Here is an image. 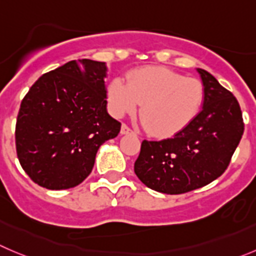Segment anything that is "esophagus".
I'll list each match as a JSON object with an SVG mask.
<instances>
[{
    "mask_svg": "<svg viewBox=\"0 0 256 256\" xmlns=\"http://www.w3.org/2000/svg\"><path fill=\"white\" fill-rule=\"evenodd\" d=\"M120 133H122V134H130V133H133V130H130V126H126V124H122Z\"/></svg>",
    "mask_w": 256,
    "mask_h": 256,
    "instance_id": "1",
    "label": "esophagus"
}]
</instances>
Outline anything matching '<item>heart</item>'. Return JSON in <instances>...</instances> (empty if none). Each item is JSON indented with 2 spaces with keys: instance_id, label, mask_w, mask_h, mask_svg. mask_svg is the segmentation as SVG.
Wrapping results in <instances>:
<instances>
[{
  "instance_id": "1",
  "label": "heart",
  "mask_w": 256,
  "mask_h": 256,
  "mask_svg": "<svg viewBox=\"0 0 256 256\" xmlns=\"http://www.w3.org/2000/svg\"><path fill=\"white\" fill-rule=\"evenodd\" d=\"M109 109L114 116L136 112L143 126L156 137L182 132L198 116L205 99L201 82L163 66H146L130 72L126 82L114 79L106 89Z\"/></svg>"
}]
</instances>
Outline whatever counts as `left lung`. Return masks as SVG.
<instances>
[{
  "mask_svg": "<svg viewBox=\"0 0 256 256\" xmlns=\"http://www.w3.org/2000/svg\"><path fill=\"white\" fill-rule=\"evenodd\" d=\"M202 110L187 128L162 140H143L134 172L147 187L180 194L204 187L225 172L244 133L239 103L206 70Z\"/></svg>",
  "mask_w": 256,
  "mask_h": 256,
  "instance_id": "left-lung-1",
  "label": "left lung"
}]
</instances>
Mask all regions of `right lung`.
<instances>
[{
    "mask_svg": "<svg viewBox=\"0 0 256 256\" xmlns=\"http://www.w3.org/2000/svg\"><path fill=\"white\" fill-rule=\"evenodd\" d=\"M106 65L72 60L38 78L21 102L16 150L38 186L68 190L90 174L99 147L120 123L106 112Z\"/></svg>",
    "mask_w": 256,
    "mask_h": 256,
    "instance_id": "add662e5",
    "label": "right lung"
}]
</instances>
